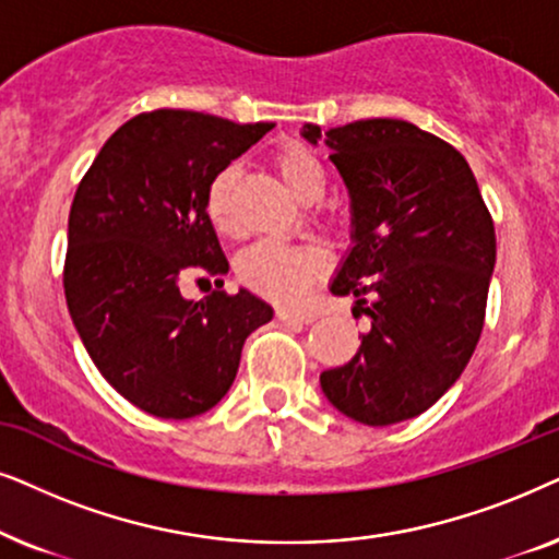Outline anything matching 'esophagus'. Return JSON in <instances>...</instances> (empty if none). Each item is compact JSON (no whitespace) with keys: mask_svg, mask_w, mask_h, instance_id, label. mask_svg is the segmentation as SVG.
Listing matches in <instances>:
<instances>
[{"mask_svg":"<svg viewBox=\"0 0 559 559\" xmlns=\"http://www.w3.org/2000/svg\"><path fill=\"white\" fill-rule=\"evenodd\" d=\"M275 314H278V319L281 322H286V324H311L317 319V314L314 311H309V309H278L275 311Z\"/></svg>","mask_w":559,"mask_h":559,"instance_id":"esophagus-1","label":"esophagus"}]
</instances>
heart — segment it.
<instances>
[{
  "label": "heart",
  "instance_id": "heart-1",
  "mask_svg": "<svg viewBox=\"0 0 559 559\" xmlns=\"http://www.w3.org/2000/svg\"><path fill=\"white\" fill-rule=\"evenodd\" d=\"M273 166L299 202L314 204L322 199L326 186L324 168L309 147L301 143L278 145L273 153ZM233 186L235 168L227 166L212 178L206 189V217L219 235L235 233ZM322 271L324 255L309 245L255 242L237 258V278L250 292L281 304L299 301Z\"/></svg>",
  "mask_w": 559,
  "mask_h": 559
}]
</instances>
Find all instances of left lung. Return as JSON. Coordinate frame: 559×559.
<instances>
[{"label":"left lung","instance_id":"obj_1","mask_svg":"<svg viewBox=\"0 0 559 559\" xmlns=\"http://www.w3.org/2000/svg\"><path fill=\"white\" fill-rule=\"evenodd\" d=\"M349 193L353 248L330 292L355 296L370 332L319 376L349 419L389 427L437 404L471 360L486 319L496 229L471 166L404 119H360L322 135Z\"/></svg>","mask_w":559,"mask_h":559}]
</instances>
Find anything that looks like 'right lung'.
Masks as SVG:
<instances>
[{
  "mask_svg": "<svg viewBox=\"0 0 559 559\" xmlns=\"http://www.w3.org/2000/svg\"><path fill=\"white\" fill-rule=\"evenodd\" d=\"M267 130L143 111L104 143L73 197L63 267L73 326L111 389L160 419L217 406L248 334L273 319L248 288L222 292L229 263L206 217L212 178ZM186 277H214L218 288L189 302Z\"/></svg>",
  "mask_w": 559,
  "mask_h": 559,
  "instance_id": "add662e5",
  "label": "right lung"
}]
</instances>
